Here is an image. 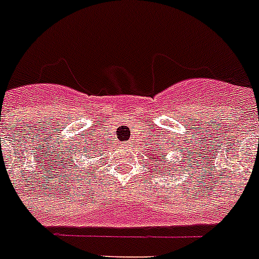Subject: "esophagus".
I'll use <instances>...</instances> for the list:
<instances>
[{
    "mask_svg": "<svg viewBox=\"0 0 259 259\" xmlns=\"http://www.w3.org/2000/svg\"><path fill=\"white\" fill-rule=\"evenodd\" d=\"M121 148H122L123 151H129V150H130V143L129 142H123L122 145H121Z\"/></svg>",
    "mask_w": 259,
    "mask_h": 259,
    "instance_id": "1",
    "label": "esophagus"
}]
</instances>
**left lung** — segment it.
Here are the masks:
<instances>
[{"instance_id": "1", "label": "left lung", "mask_w": 259, "mask_h": 259, "mask_svg": "<svg viewBox=\"0 0 259 259\" xmlns=\"http://www.w3.org/2000/svg\"><path fill=\"white\" fill-rule=\"evenodd\" d=\"M186 167H188V164H186ZM181 168H183V165H181Z\"/></svg>"}]
</instances>
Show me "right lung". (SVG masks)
<instances>
[{
    "mask_svg": "<svg viewBox=\"0 0 259 259\" xmlns=\"http://www.w3.org/2000/svg\"><path fill=\"white\" fill-rule=\"evenodd\" d=\"M94 151H95V150H94Z\"/></svg>",
    "mask_w": 259,
    "mask_h": 259,
    "instance_id": "right-lung-1",
    "label": "right lung"
}]
</instances>
